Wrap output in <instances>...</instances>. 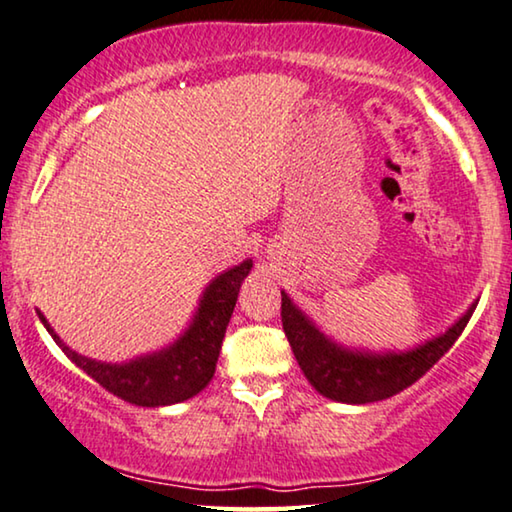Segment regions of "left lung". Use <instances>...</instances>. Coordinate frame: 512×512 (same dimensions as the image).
I'll return each mask as SVG.
<instances>
[{"mask_svg":"<svg viewBox=\"0 0 512 512\" xmlns=\"http://www.w3.org/2000/svg\"><path fill=\"white\" fill-rule=\"evenodd\" d=\"M280 297L285 336L308 383L322 397L352 406L383 401L422 378L455 345L478 306L475 299L448 329L413 348L369 350L336 341L318 327L311 315L301 311L285 290H280Z\"/></svg>","mask_w":512,"mask_h":512,"instance_id":"obj_1","label":"left lung"}]
</instances>
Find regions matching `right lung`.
Masks as SVG:
<instances>
[{
  "mask_svg": "<svg viewBox=\"0 0 512 512\" xmlns=\"http://www.w3.org/2000/svg\"><path fill=\"white\" fill-rule=\"evenodd\" d=\"M250 271H253V259L246 257L243 262L218 273L204 287L190 322L174 341L125 359V362H102V359L85 357L71 350L50 327L46 315L41 311L37 313L64 355L115 397L143 408L174 406V403L192 399L211 383L222 338L232 320L243 280Z\"/></svg>",
  "mask_w": 512,
  "mask_h": 512,
  "instance_id": "add662e5",
  "label": "right lung"
}]
</instances>
